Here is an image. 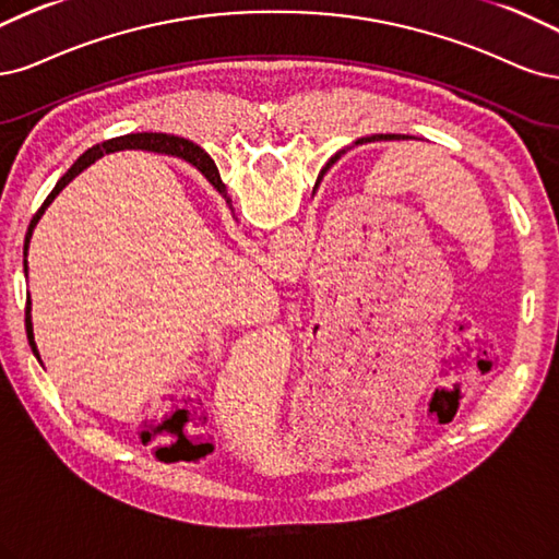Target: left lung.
Returning a JSON list of instances; mask_svg holds the SVG:
<instances>
[{
	"instance_id": "1",
	"label": "left lung",
	"mask_w": 559,
	"mask_h": 559,
	"mask_svg": "<svg viewBox=\"0 0 559 559\" xmlns=\"http://www.w3.org/2000/svg\"><path fill=\"white\" fill-rule=\"evenodd\" d=\"M404 139H411V136L408 134H373L362 141H404Z\"/></svg>"
}]
</instances>
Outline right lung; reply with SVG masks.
I'll list each match as a JSON object with an SVG mask.
<instances>
[{"instance_id": "1", "label": "right lung", "mask_w": 559, "mask_h": 559, "mask_svg": "<svg viewBox=\"0 0 559 559\" xmlns=\"http://www.w3.org/2000/svg\"><path fill=\"white\" fill-rule=\"evenodd\" d=\"M122 148H141V151L167 153V155H176V157L190 159L192 165L209 178L211 186L225 197L227 204H229V209H231V200L227 197L225 183L221 181V174H218V169H215L213 159H211V157H209L200 146H194L192 141L181 139V136H174V134H159V132H155V134H153V132L124 134V136H118V139H111V141L102 143V146H95V148L85 151V153L74 162V165H71V169L60 178V181L56 183V188H52V192L46 197V202L41 204V209L37 211V215H34L32 223H29V227H27V234H25V248H23V255H25V258H27V246H29V239H32V229L37 227V223H39V218L44 215V211H46V209H48V204H50L52 200H56V197L60 194V190L71 181V178L79 176L85 167L93 165V162H95L97 157H102L104 153L122 151ZM23 264H25V269H27V260H23ZM29 311H32V301L27 299V306H25V332H27V341H29V346H32V353L39 357L37 344H34V332H32V316H29Z\"/></svg>"}]
</instances>
